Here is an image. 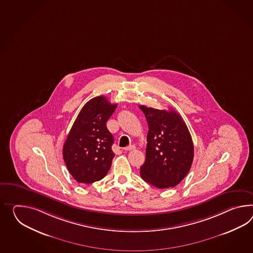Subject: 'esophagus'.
<instances>
[{"mask_svg": "<svg viewBox=\"0 0 253 253\" xmlns=\"http://www.w3.org/2000/svg\"><path fill=\"white\" fill-rule=\"evenodd\" d=\"M134 149H135V146H134V145H129V146L125 147L124 150H125V151H131V150H134Z\"/></svg>", "mask_w": 253, "mask_h": 253, "instance_id": "esophagus-1", "label": "esophagus"}]
</instances>
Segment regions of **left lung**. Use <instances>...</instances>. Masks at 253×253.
Returning <instances> with one entry per match:
<instances>
[{"mask_svg":"<svg viewBox=\"0 0 253 253\" xmlns=\"http://www.w3.org/2000/svg\"><path fill=\"white\" fill-rule=\"evenodd\" d=\"M147 120L146 158L142 178L157 188L178 185L191 168L194 144L188 128L173 110H157L141 105Z\"/></svg>","mask_w":253,"mask_h":253,"instance_id":"obj_1","label":"left lung"}]
</instances>
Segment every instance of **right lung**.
<instances>
[{
	"label": "right lung",
	"instance_id": "add662e5",
	"mask_svg": "<svg viewBox=\"0 0 253 253\" xmlns=\"http://www.w3.org/2000/svg\"><path fill=\"white\" fill-rule=\"evenodd\" d=\"M117 104L104 96L88 100L81 109L63 146L68 171L81 184H92L104 177L111 168L114 153L113 136L106 124Z\"/></svg>",
	"mask_w": 253,
	"mask_h": 253
}]
</instances>
